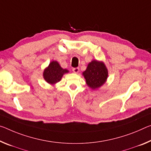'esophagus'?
<instances>
[{
	"mask_svg": "<svg viewBox=\"0 0 151 151\" xmlns=\"http://www.w3.org/2000/svg\"><path fill=\"white\" fill-rule=\"evenodd\" d=\"M73 71L75 73H78V72H79V68H78V67H76V68H73Z\"/></svg>",
	"mask_w": 151,
	"mask_h": 151,
	"instance_id": "esophagus-1",
	"label": "esophagus"
}]
</instances>
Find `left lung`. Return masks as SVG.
Segmentation results:
<instances>
[{"instance_id":"8db88e82","label":"left lung","mask_w":151,"mask_h":151,"mask_svg":"<svg viewBox=\"0 0 151 151\" xmlns=\"http://www.w3.org/2000/svg\"><path fill=\"white\" fill-rule=\"evenodd\" d=\"M88 87L93 89L101 87L107 78V69L102 62L93 60L83 73Z\"/></svg>"}]
</instances>
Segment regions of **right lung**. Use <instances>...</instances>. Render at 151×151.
Listing matches in <instances>:
<instances>
[{"label": "right lung", "mask_w": 151, "mask_h": 151, "mask_svg": "<svg viewBox=\"0 0 151 151\" xmlns=\"http://www.w3.org/2000/svg\"><path fill=\"white\" fill-rule=\"evenodd\" d=\"M68 73L66 69H63L56 61H52L44 70V78L50 84H55L61 80L64 73Z\"/></svg>", "instance_id": "right-lung-1"}]
</instances>
